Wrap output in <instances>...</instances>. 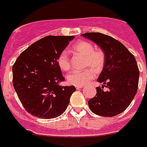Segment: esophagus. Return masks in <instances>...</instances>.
<instances>
[{
    "label": "esophagus",
    "mask_w": 147,
    "mask_h": 147,
    "mask_svg": "<svg viewBox=\"0 0 147 147\" xmlns=\"http://www.w3.org/2000/svg\"><path fill=\"white\" fill-rule=\"evenodd\" d=\"M76 89H77V90H80L81 88H83V86H76Z\"/></svg>",
    "instance_id": "obj_1"
}]
</instances>
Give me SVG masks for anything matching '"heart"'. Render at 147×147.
Wrapping results in <instances>:
<instances>
[{
	"instance_id": "heart-1",
	"label": "heart",
	"mask_w": 147,
	"mask_h": 147,
	"mask_svg": "<svg viewBox=\"0 0 147 147\" xmlns=\"http://www.w3.org/2000/svg\"><path fill=\"white\" fill-rule=\"evenodd\" d=\"M72 49L76 53L84 56L85 59L84 65L85 67L92 68L73 71L68 75L67 80L69 84L76 86H83L89 83L95 78L96 72L94 71V70L96 72H100L103 69L106 57L103 51L100 49L94 48L91 43L85 40H81L75 44ZM57 63L59 68L64 71H67L71 68L69 55L67 51L63 50L59 53L57 57Z\"/></svg>"
}]
</instances>
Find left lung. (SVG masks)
Returning a JSON list of instances; mask_svg holds the SVG:
<instances>
[{
	"label": "left lung",
	"instance_id": "left-lung-1",
	"mask_svg": "<svg viewBox=\"0 0 147 147\" xmlns=\"http://www.w3.org/2000/svg\"><path fill=\"white\" fill-rule=\"evenodd\" d=\"M82 36L91 40L105 54L104 67L97 82L108 90L96 88V96L88 101L90 110L96 115L113 117L125 111L133 100L138 88L139 69L134 55L113 37L100 32H88Z\"/></svg>",
	"mask_w": 147,
	"mask_h": 147
}]
</instances>
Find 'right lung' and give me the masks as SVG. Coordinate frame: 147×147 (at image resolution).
<instances>
[{"label":"right lung","instance_id":"right-lung-1","mask_svg":"<svg viewBox=\"0 0 147 147\" xmlns=\"http://www.w3.org/2000/svg\"><path fill=\"white\" fill-rule=\"evenodd\" d=\"M74 36L49 35L37 40L18 57L13 65V84L28 113L40 119L62 115L75 86H60L65 78L57 63L59 53Z\"/></svg>","mask_w":147,"mask_h":147}]
</instances>
